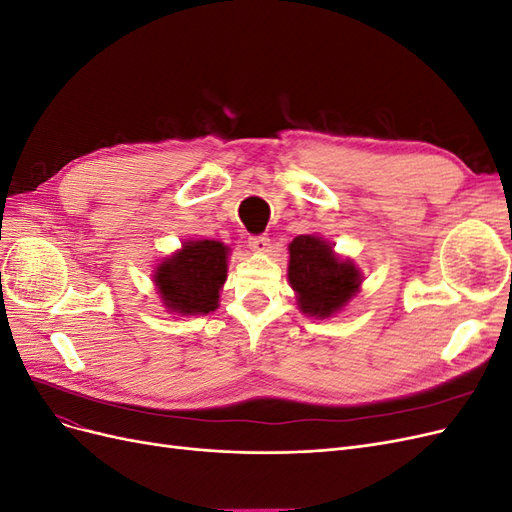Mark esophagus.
I'll return each instance as SVG.
<instances>
[{"mask_svg":"<svg viewBox=\"0 0 512 512\" xmlns=\"http://www.w3.org/2000/svg\"><path fill=\"white\" fill-rule=\"evenodd\" d=\"M250 247L254 252H267L269 250V237H265V235H260V237H250Z\"/></svg>","mask_w":512,"mask_h":512,"instance_id":"1","label":"esophagus"}]
</instances>
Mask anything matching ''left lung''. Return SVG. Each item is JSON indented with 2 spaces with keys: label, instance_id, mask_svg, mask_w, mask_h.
Masks as SVG:
<instances>
[{
  "label": "left lung",
  "instance_id": "8db88e82",
  "mask_svg": "<svg viewBox=\"0 0 512 512\" xmlns=\"http://www.w3.org/2000/svg\"><path fill=\"white\" fill-rule=\"evenodd\" d=\"M288 282L299 312L324 320L346 309L361 292L363 273L333 243L318 235H299L288 245Z\"/></svg>",
  "mask_w": 512,
  "mask_h": 512
}]
</instances>
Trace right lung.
<instances>
[{"label":"right lung","instance_id":"1","mask_svg":"<svg viewBox=\"0 0 512 512\" xmlns=\"http://www.w3.org/2000/svg\"><path fill=\"white\" fill-rule=\"evenodd\" d=\"M230 247L213 239H185L151 271L162 307L177 316H203L220 307Z\"/></svg>","mask_w":512,"mask_h":512}]
</instances>
